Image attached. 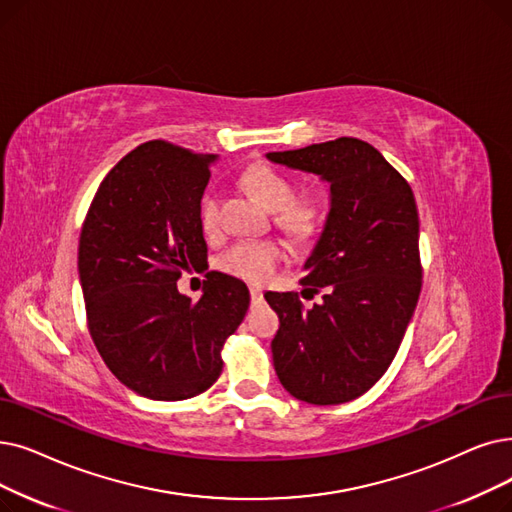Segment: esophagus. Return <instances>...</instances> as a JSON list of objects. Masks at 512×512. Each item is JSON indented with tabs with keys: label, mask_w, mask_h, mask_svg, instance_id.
I'll return each mask as SVG.
<instances>
[{
	"label": "esophagus",
	"mask_w": 512,
	"mask_h": 512,
	"mask_svg": "<svg viewBox=\"0 0 512 512\" xmlns=\"http://www.w3.org/2000/svg\"><path fill=\"white\" fill-rule=\"evenodd\" d=\"M251 301L253 303H261L263 301V291L259 286H251Z\"/></svg>",
	"instance_id": "obj_1"
}]
</instances>
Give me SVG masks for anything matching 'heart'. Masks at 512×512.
Segmentation results:
<instances>
[{
	"label": "heart",
	"mask_w": 512,
	"mask_h": 512,
	"mask_svg": "<svg viewBox=\"0 0 512 512\" xmlns=\"http://www.w3.org/2000/svg\"><path fill=\"white\" fill-rule=\"evenodd\" d=\"M242 186L247 188L257 201L274 211L276 224L297 240L314 238L326 217V198L318 192H307L297 196V184L282 171L257 165L240 175ZM198 221L205 232H215L219 226V194L209 188L198 203ZM284 259V249L276 240H240L228 251L221 253L217 265L219 270L249 282H263L276 265Z\"/></svg>",
	"instance_id": "heart-1"
}]
</instances>
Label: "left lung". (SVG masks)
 <instances>
[{
	"label": "left lung",
	"mask_w": 512,
	"mask_h": 512,
	"mask_svg": "<svg viewBox=\"0 0 512 512\" xmlns=\"http://www.w3.org/2000/svg\"><path fill=\"white\" fill-rule=\"evenodd\" d=\"M268 159L330 184L326 224L301 278L322 301L305 309L297 293H265L280 318L274 368L301 402L345 404L387 372L418 303L414 194L383 154L358 138L268 152Z\"/></svg>",
	"instance_id": "8db88e82"
}]
</instances>
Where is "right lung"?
Instances as JSON below:
<instances>
[{
  "label": "right lung",
  "mask_w": 512,
  "mask_h": 512,
  "mask_svg": "<svg viewBox=\"0 0 512 512\" xmlns=\"http://www.w3.org/2000/svg\"><path fill=\"white\" fill-rule=\"evenodd\" d=\"M215 154L163 140L140 144L108 171L79 238L87 328L104 364L142 397L177 402L207 391L221 349L249 309V288L207 272L196 303L177 291L207 263L198 203Z\"/></svg>",
  "instance_id": "right-lung-1"
}]
</instances>
